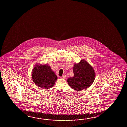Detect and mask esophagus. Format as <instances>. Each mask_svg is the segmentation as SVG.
<instances>
[{"instance_id":"34e87169","label":"esophagus","mask_w":127,"mask_h":127,"mask_svg":"<svg viewBox=\"0 0 127 127\" xmlns=\"http://www.w3.org/2000/svg\"><path fill=\"white\" fill-rule=\"evenodd\" d=\"M66 75H63V76H62V78H64H64H66Z\"/></svg>"}]
</instances>
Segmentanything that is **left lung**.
Wrapping results in <instances>:
<instances>
[{"label":"left lung","instance_id":"obj_1","mask_svg":"<svg viewBox=\"0 0 127 127\" xmlns=\"http://www.w3.org/2000/svg\"><path fill=\"white\" fill-rule=\"evenodd\" d=\"M74 76L68 79V85L77 91L88 88L94 82L95 74L93 68L85 59L75 63L73 68Z\"/></svg>","mask_w":127,"mask_h":127}]
</instances>
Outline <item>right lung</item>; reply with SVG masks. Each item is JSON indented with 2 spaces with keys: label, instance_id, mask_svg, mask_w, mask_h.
I'll return each instance as SVG.
<instances>
[{
  "label": "right lung",
  "instance_id": "obj_1",
  "mask_svg": "<svg viewBox=\"0 0 127 127\" xmlns=\"http://www.w3.org/2000/svg\"><path fill=\"white\" fill-rule=\"evenodd\" d=\"M32 73L34 83L44 89L53 87L57 80L56 75L48 64H36Z\"/></svg>",
  "mask_w": 127,
  "mask_h": 127
}]
</instances>
